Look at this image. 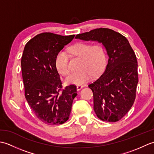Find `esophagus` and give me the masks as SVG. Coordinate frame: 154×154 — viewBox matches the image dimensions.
<instances>
[{"label": "esophagus", "mask_w": 154, "mask_h": 154, "mask_svg": "<svg viewBox=\"0 0 154 154\" xmlns=\"http://www.w3.org/2000/svg\"><path fill=\"white\" fill-rule=\"evenodd\" d=\"M83 87H84L83 85H77V91H79V90H81V89H82Z\"/></svg>", "instance_id": "1"}]
</instances>
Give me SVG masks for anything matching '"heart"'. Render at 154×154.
<instances>
[{"label":"heart","instance_id":"heart-1","mask_svg":"<svg viewBox=\"0 0 154 154\" xmlns=\"http://www.w3.org/2000/svg\"><path fill=\"white\" fill-rule=\"evenodd\" d=\"M70 55L81 58V70L71 73L65 79L67 84L83 85L89 81L92 76H99L103 73L106 65V54L104 48L100 44L92 45L88 42H79L68 50ZM55 66L63 75L69 72V55L60 51L55 57Z\"/></svg>","mask_w":154,"mask_h":154}]
</instances>
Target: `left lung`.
I'll return each instance as SVG.
<instances>
[{
    "mask_svg": "<svg viewBox=\"0 0 154 154\" xmlns=\"http://www.w3.org/2000/svg\"><path fill=\"white\" fill-rule=\"evenodd\" d=\"M97 41L105 47L109 60L103 75L89 85L93 93L94 110L99 119L114 122L131 109L138 83V62L128 40L119 32L100 28L76 35Z\"/></svg>",
    "mask_w": 154,
    "mask_h": 154,
    "instance_id": "obj_1",
    "label": "left lung"
}]
</instances>
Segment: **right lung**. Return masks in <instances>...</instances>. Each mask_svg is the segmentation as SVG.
<instances>
[{
  "mask_svg": "<svg viewBox=\"0 0 154 154\" xmlns=\"http://www.w3.org/2000/svg\"><path fill=\"white\" fill-rule=\"evenodd\" d=\"M74 37L44 32L28 42L23 51L21 67L26 99L38 119L48 125L66 122L77 94L74 85L63 89L55 66L57 54Z\"/></svg>",
  "mask_w": 154,
  "mask_h": 154,
  "instance_id": "1",
  "label": "right lung"
}]
</instances>
